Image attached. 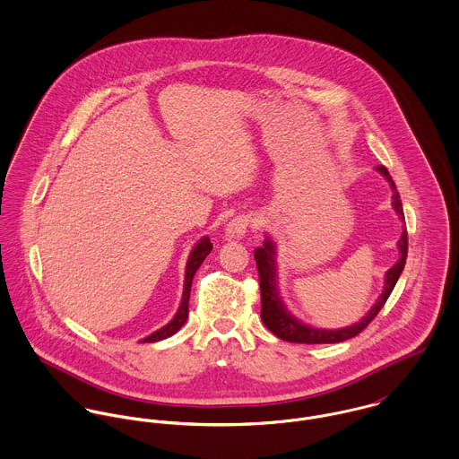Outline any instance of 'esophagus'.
<instances>
[{"label": "esophagus", "mask_w": 459, "mask_h": 459, "mask_svg": "<svg viewBox=\"0 0 459 459\" xmlns=\"http://www.w3.org/2000/svg\"><path fill=\"white\" fill-rule=\"evenodd\" d=\"M249 217L247 215H237L233 217L226 228H224V238L226 240H240L244 238V235L247 233V228H249Z\"/></svg>", "instance_id": "obj_1"}]
</instances>
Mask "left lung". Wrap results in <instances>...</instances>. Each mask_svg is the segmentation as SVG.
Instances as JSON below:
<instances>
[{
  "instance_id": "obj_1",
  "label": "left lung",
  "mask_w": 459,
  "mask_h": 459,
  "mask_svg": "<svg viewBox=\"0 0 459 459\" xmlns=\"http://www.w3.org/2000/svg\"><path fill=\"white\" fill-rule=\"evenodd\" d=\"M377 171L382 173V177H385V180L391 184L393 189V206L395 213L399 215L401 221H404V213H403V204H401V197L395 189L393 177L389 175L387 168L384 166H377ZM397 249H399V260L395 262L393 268L387 270L385 273V286L382 295L378 297L377 304L366 313V316H362V320H359L357 324L344 328H315L311 325L302 324L300 320H297L284 306L281 295H279V288H277V263H275V244L270 240V237H264L262 247H258L255 251V260L258 266V273H260V290H262V320L264 327L268 328L272 333H275L279 339L288 341V342H304V344H324V342H341L346 341L350 337H355L357 333H360L364 328L368 327L375 316L380 313V309L384 307V304L387 302L389 295L393 293L394 286L404 268L406 263V253H408V235H406V226L403 228L401 238L397 242Z\"/></svg>"
}]
</instances>
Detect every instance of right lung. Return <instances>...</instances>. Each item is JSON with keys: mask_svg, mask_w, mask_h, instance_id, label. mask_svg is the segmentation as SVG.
Returning a JSON list of instances; mask_svg holds the SVG:
<instances>
[{"mask_svg": "<svg viewBox=\"0 0 459 459\" xmlns=\"http://www.w3.org/2000/svg\"><path fill=\"white\" fill-rule=\"evenodd\" d=\"M212 251V244H210V238L208 237H203L195 249L191 251L189 255V260H187V266H186V281H184V295H182V302H180V307L175 315V318L164 325L159 330H155L153 333H150L148 337L143 339V342H155V341H162L173 333H177L180 328L184 327V324L187 322V316H189V297H191V286H193V279H195V273H196L199 264L203 263V260L210 255Z\"/></svg>", "mask_w": 459, "mask_h": 459, "instance_id": "right-lung-1", "label": "right lung"}]
</instances>
